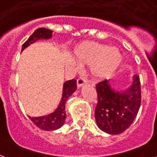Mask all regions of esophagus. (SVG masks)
<instances>
[{"instance_id": "esophagus-1", "label": "esophagus", "mask_w": 157, "mask_h": 157, "mask_svg": "<svg viewBox=\"0 0 157 157\" xmlns=\"http://www.w3.org/2000/svg\"><path fill=\"white\" fill-rule=\"evenodd\" d=\"M86 83V79L84 78V77H82V76H81V77H79V78L77 79V86H78L79 88L81 87L82 86H84Z\"/></svg>"}]
</instances>
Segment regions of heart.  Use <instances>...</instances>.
Listing matches in <instances>:
<instances>
[{
	"instance_id": "heart-1",
	"label": "heart",
	"mask_w": 157,
	"mask_h": 157,
	"mask_svg": "<svg viewBox=\"0 0 157 157\" xmlns=\"http://www.w3.org/2000/svg\"><path fill=\"white\" fill-rule=\"evenodd\" d=\"M75 54L81 63L91 65V75L96 80L109 77L122 60V54L118 48L91 41L78 45Z\"/></svg>"
}]
</instances>
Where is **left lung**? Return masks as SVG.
<instances>
[{"mask_svg":"<svg viewBox=\"0 0 157 157\" xmlns=\"http://www.w3.org/2000/svg\"><path fill=\"white\" fill-rule=\"evenodd\" d=\"M98 103L95 121L98 128L110 134H119L130 126L141 104L139 76L134 75L129 88L117 91L105 80L96 85Z\"/></svg>","mask_w":157,"mask_h":157,"instance_id":"8db88e82","label":"left lung"}]
</instances>
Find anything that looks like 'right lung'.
Listing matches in <instances>:
<instances>
[{"mask_svg":"<svg viewBox=\"0 0 157 157\" xmlns=\"http://www.w3.org/2000/svg\"><path fill=\"white\" fill-rule=\"evenodd\" d=\"M53 31L47 28H38L30 36L28 40L23 43L22 46V51L27 48L31 44L36 42V40L40 39H50L52 37ZM76 80H70L64 82L63 88V96L61 101L59 103L57 109L53 113H50L48 116L39 117H31L29 118L37 127L43 130H55L59 129L63 125L67 115L65 111V103L67 98L76 91Z\"/></svg>","mask_w":157,"mask_h":157,"instance_id":"right-lung-1","label":"right lung"}]
</instances>
